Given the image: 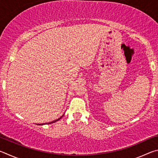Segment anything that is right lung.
Listing matches in <instances>:
<instances>
[{"instance_id":"1","label":"right lung","mask_w":158,"mask_h":158,"mask_svg":"<svg viewBox=\"0 0 158 158\" xmlns=\"http://www.w3.org/2000/svg\"><path fill=\"white\" fill-rule=\"evenodd\" d=\"M61 118V117L60 118H58V119H57V120H56V121H52V122H51V123H49L48 124H50V123H55L56 121H58V120H60ZM40 125H43V124H40Z\"/></svg>"}]
</instances>
